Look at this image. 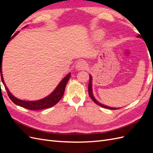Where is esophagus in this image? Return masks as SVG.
Here are the masks:
<instances>
[{
  "instance_id": "obj_1",
  "label": "esophagus",
  "mask_w": 153,
  "mask_h": 153,
  "mask_svg": "<svg viewBox=\"0 0 153 153\" xmlns=\"http://www.w3.org/2000/svg\"><path fill=\"white\" fill-rule=\"evenodd\" d=\"M88 64L84 61H80L78 62L76 65V69L78 70H82V69H85L87 68Z\"/></svg>"
}]
</instances>
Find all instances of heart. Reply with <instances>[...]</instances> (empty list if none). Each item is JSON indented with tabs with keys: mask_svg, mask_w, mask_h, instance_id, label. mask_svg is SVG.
<instances>
[{
	"mask_svg": "<svg viewBox=\"0 0 153 153\" xmlns=\"http://www.w3.org/2000/svg\"><path fill=\"white\" fill-rule=\"evenodd\" d=\"M101 36H102V32H101V31L97 30V31L94 32V34H93L94 38H95L96 39H98L101 38Z\"/></svg>",
	"mask_w": 153,
	"mask_h": 153,
	"instance_id": "heart-1",
	"label": "heart"
}]
</instances>
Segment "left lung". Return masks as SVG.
<instances>
[{"instance_id": "left-lung-1", "label": "left lung", "mask_w": 153, "mask_h": 153, "mask_svg": "<svg viewBox=\"0 0 153 153\" xmlns=\"http://www.w3.org/2000/svg\"><path fill=\"white\" fill-rule=\"evenodd\" d=\"M138 37H140V35H138ZM88 91H89V94L91 97V98L92 99V100L94 101V102L98 105L99 106H101V107L103 108H108V109H111V110H116V109H119L117 108H112V107H110V106H106V105H104L103 104H101L100 103H99L98 101H97L95 98L93 96V94H92V76L90 75L89 76V85H88Z\"/></svg>"}]
</instances>
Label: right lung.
Masks as SVG:
<instances>
[{
    "label": "right lung",
    "mask_w": 153,
    "mask_h": 153,
    "mask_svg": "<svg viewBox=\"0 0 153 153\" xmlns=\"http://www.w3.org/2000/svg\"><path fill=\"white\" fill-rule=\"evenodd\" d=\"M25 27H27V26H25ZM18 32H19V31L16 32V33L11 37V39L9 41H10L14 38V37L16 36ZM2 57H3V55H2V56L1 55H0V72H1V80L3 83L4 87H5V89H6L9 98L11 99V100L14 103L18 105V106H22V107L27 108V109L31 110H42V109L52 107V106H54L55 105H56L59 102V101L61 100L62 97L63 96L64 91H65L66 85L67 84L68 80H69V78H70V77H71L70 73L68 74V75L63 78L62 80L60 82V84L56 87V89H55L53 91L52 93H51L48 96L46 97V98H45L42 100H39L38 101H33L21 100L16 98V97L14 96L11 93L10 91H9L7 87H6V84L4 83L2 73V63H1L2 61ZM0 82H1V81H0Z\"/></svg>",
    "instance_id": "right-lung-1"
}]
</instances>
